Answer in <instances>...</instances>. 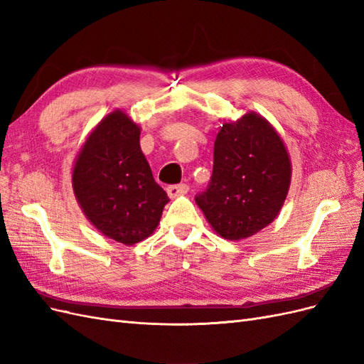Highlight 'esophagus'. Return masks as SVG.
<instances>
[{"instance_id":"34e87169","label":"esophagus","mask_w":364,"mask_h":364,"mask_svg":"<svg viewBox=\"0 0 364 364\" xmlns=\"http://www.w3.org/2000/svg\"><path fill=\"white\" fill-rule=\"evenodd\" d=\"M190 190V186L186 183H178V185H170L167 188V193L170 197H178L181 194H185Z\"/></svg>"}]
</instances>
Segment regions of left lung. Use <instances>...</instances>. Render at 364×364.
I'll return each instance as SVG.
<instances>
[{"mask_svg": "<svg viewBox=\"0 0 364 364\" xmlns=\"http://www.w3.org/2000/svg\"><path fill=\"white\" fill-rule=\"evenodd\" d=\"M290 178L282 139L266 119L250 112L220 129L211 179L196 203L217 234L226 240L247 238L278 215Z\"/></svg>", "mask_w": 364, "mask_h": 364, "instance_id": "obj_1", "label": "left lung"}]
</instances>
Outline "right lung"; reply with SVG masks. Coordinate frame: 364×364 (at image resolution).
I'll return each instance as SVG.
<instances>
[{
	"label": "right lung",
	"mask_w": 364,
	"mask_h": 364,
	"mask_svg": "<svg viewBox=\"0 0 364 364\" xmlns=\"http://www.w3.org/2000/svg\"><path fill=\"white\" fill-rule=\"evenodd\" d=\"M73 188L90 222L109 238L135 245L156 229L170 200L139 147V127L109 114L87 136L73 170Z\"/></svg>",
	"instance_id": "add662e5"
}]
</instances>
